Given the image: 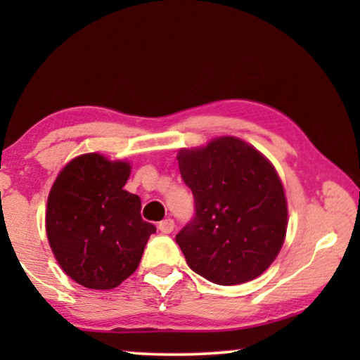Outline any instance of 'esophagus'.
<instances>
[{"instance_id": "34e87169", "label": "esophagus", "mask_w": 360, "mask_h": 360, "mask_svg": "<svg viewBox=\"0 0 360 360\" xmlns=\"http://www.w3.org/2000/svg\"><path fill=\"white\" fill-rule=\"evenodd\" d=\"M174 228H175V223H174V219H170V218H167L159 223V231L162 234H170L172 231H174Z\"/></svg>"}]
</instances>
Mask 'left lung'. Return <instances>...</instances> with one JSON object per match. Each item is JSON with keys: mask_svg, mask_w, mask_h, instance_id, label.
I'll use <instances>...</instances> for the list:
<instances>
[{"mask_svg": "<svg viewBox=\"0 0 360 360\" xmlns=\"http://www.w3.org/2000/svg\"><path fill=\"white\" fill-rule=\"evenodd\" d=\"M176 159L195 198L193 219L175 236L188 267L218 285L257 278L287 234V198L274 165L233 136L180 149Z\"/></svg>", "mask_w": 360, "mask_h": 360, "instance_id": "8db88e82", "label": "left lung"}]
</instances>
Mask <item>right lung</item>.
<instances>
[{"label": "right lung", "instance_id": "add662e5", "mask_svg": "<svg viewBox=\"0 0 360 360\" xmlns=\"http://www.w3.org/2000/svg\"><path fill=\"white\" fill-rule=\"evenodd\" d=\"M131 165L83 154L63 167L47 200L46 231L58 265L93 290H111L136 272L155 226L126 191Z\"/></svg>", "mask_w": 360, "mask_h": 360}]
</instances>
